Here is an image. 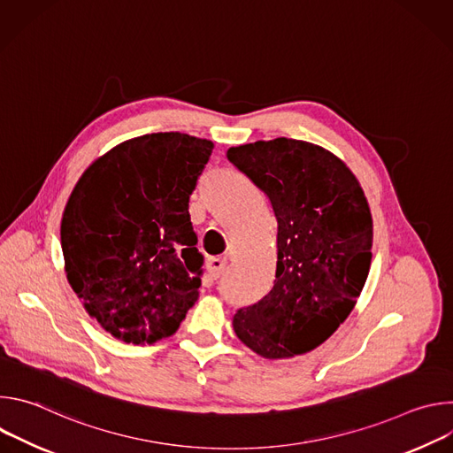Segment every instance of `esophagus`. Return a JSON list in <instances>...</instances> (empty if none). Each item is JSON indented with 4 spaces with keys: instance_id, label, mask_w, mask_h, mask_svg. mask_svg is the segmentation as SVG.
Instances as JSON below:
<instances>
[{
    "instance_id": "obj_1",
    "label": "esophagus",
    "mask_w": 453,
    "mask_h": 453,
    "mask_svg": "<svg viewBox=\"0 0 453 453\" xmlns=\"http://www.w3.org/2000/svg\"><path fill=\"white\" fill-rule=\"evenodd\" d=\"M206 269L211 280H219L226 269V260L220 256H210L206 260Z\"/></svg>"
}]
</instances>
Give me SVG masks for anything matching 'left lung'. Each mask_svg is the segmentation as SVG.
<instances>
[{"mask_svg": "<svg viewBox=\"0 0 453 453\" xmlns=\"http://www.w3.org/2000/svg\"><path fill=\"white\" fill-rule=\"evenodd\" d=\"M227 159L265 193L278 224L274 285L234 313V334L265 358L308 353L348 319L367 280L364 191L339 157L299 140L233 147Z\"/></svg>", "mask_w": 453, "mask_h": 453, "instance_id": "1", "label": "left lung"}]
</instances>
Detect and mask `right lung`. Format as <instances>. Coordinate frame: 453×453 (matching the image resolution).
<instances>
[{"instance_id": "obj_1", "label": "right lung", "mask_w": 453, "mask_h": 453, "mask_svg": "<svg viewBox=\"0 0 453 453\" xmlns=\"http://www.w3.org/2000/svg\"><path fill=\"white\" fill-rule=\"evenodd\" d=\"M211 152V142L180 133L128 140L84 172L64 210L68 281L127 344L173 335L199 299L204 256L189 196Z\"/></svg>"}]
</instances>
